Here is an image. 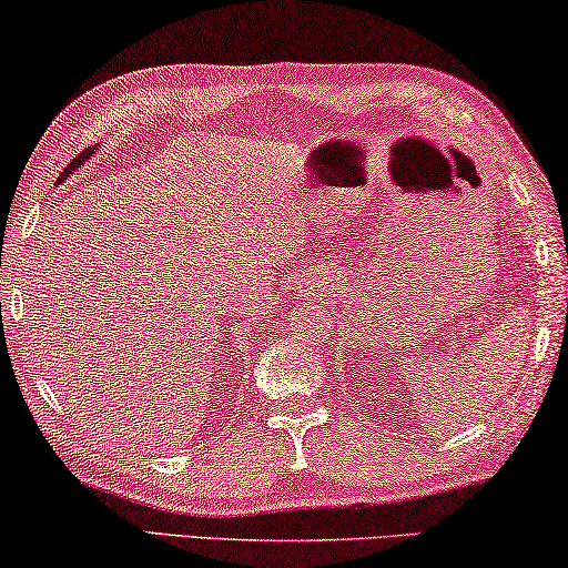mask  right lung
Instances as JSON below:
<instances>
[{"label":"right lung","instance_id":"obj_1","mask_svg":"<svg viewBox=\"0 0 568 568\" xmlns=\"http://www.w3.org/2000/svg\"><path fill=\"white\" fill-rule=\"evenodd\" d=\"M94 152H97V148H89V150H83L79 158H73V163H68V168H65V171L61 173V178H58V183H55V185H61V183L65 181V178H68V175H71V173H75V171H79V168H81L83 163H89V158H91V155H94Z\"/></svg>","mask_w":568,"mask_h":568}]
</instances>
